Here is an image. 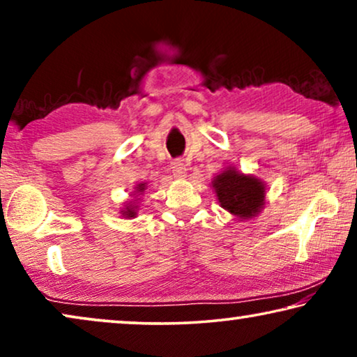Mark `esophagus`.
Wrapping results in <instances>:
<instances>
[{"label": "esophagus", "instance_id": "esophagus-1", "mask_svg": "<svg viewBox=\"0 0 357 357\" xmlns=\"http://www.w3.org/2000/svg\"><path fill=\"white\" fill-rule=\"evenodd\" d=\"M172 174L175 178H185L187 177V165L183 164V160H175L172 164Z\"/></svg>", "mask_w": 357, "mask_h": 357}]
</instances>
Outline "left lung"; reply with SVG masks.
<instances>
[{
    "instance_id": "1",
    "label": "left lung",
    "mask_w": 357,
    "mask_h": 357,
    "mask_svg": "<svg viewBox=\"0 0 357 357\" xmlns=\"http://www.w3.org/2000/svg\"><path fill=\"white\" fill-rule=\"evenodd\" d=\"M211 183L219 204L238 219L257 216L265 206V183L253 175L241 174L236 167H226Z\"/></svg>"
}]
</instances>
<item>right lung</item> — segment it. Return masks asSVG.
<instances>
[{
  "mask_svg": "<svg viewBox=\"0 0 357 357\" xmlns=\"http://www.w3.org/2000/svg\"><path fill=\"white\" fill-rule=\"evenodd\" d=\"M146 190V183H139L138 187H136V192L135 193H141V192H144ZM136 208L135 206V203L133 202H130V203H126V208L123 209V211H121V214H123L125 218H135L136 216Z\"/></svg>",
  "mask_w": 357,
  "mask_h": 357,
  "instance_id": "1",
  "label": "right lung"
}]
</instances>
